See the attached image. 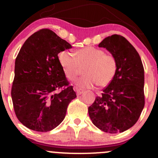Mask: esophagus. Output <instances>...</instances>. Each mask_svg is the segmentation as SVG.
Masks as SVG:
<instances>
[{
    "mask_svg": "<svg viewBox=\"0 0 158 158\" xmlns=\"http://www.w3.org/2000/svg\"><path fill=\"white\" fill-rule=\"evenodd\" d=\"M73 90H75L76 92H77V95H81V94L83 93V90H81V89H80V88H77V87H74V88H73Z\"/></svg>",
    "mask_w": 158,
    "mask_h": 158,
    "instance_id": "1",
    "label": "esophagus"
}]
</instances>
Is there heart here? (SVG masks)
Segmentation results:
<instances>
[{
    "label": "heart",
    "instance_id": "b5f03b06",
    "mask_svg": "<svg viewBox=\"0 0 158 158\" xmlns=\"http://www.w3.org/2000/svg\"><path fill=\"white\" fill-rule=\"evenodd\" d=\"M59 64L70 80H74L82 72L85 75L77 81L78 86L90 88L96 84L104 87L114 79L117 71V58L101 48L85 47L79 49L75 55L61 51L58 56Z\"/></svg>",
    "mask_w": 158,
    "mask_h": 158
}]
</instances>
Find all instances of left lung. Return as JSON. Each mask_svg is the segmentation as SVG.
I'll return each instance as SVG.
<instances>
[{
    "label": "left lung",
    "mask_w": 158,
    "mask_h": 158,
    "mask_svg": "<svg viewBox=\"0 0 158 158\" xmlns=\"http://www.w3.org/2000/svg\"><path fill=\"white\" fill-rule=\"evenodd\" d=\"M99 47L117 58L118 67L113 80L88 108V114L102 131L123 132L137 122L144 108V68L136 49L122 35L108 36Z\"/></svg>",
    "instance_id": "left-lung-1"
}]
</instances>
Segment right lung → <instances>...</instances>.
Returning <instances> with one entry per match:
<instances>
[{
  "instance_id": "1",
  "label": "right lung",
  "mask_w": 158,
  "mask_h": 158,
  "mask_svg": "<svg viewBox=\"0 0 158 158\" xmlns=\"http://www.w3.org/2000/svg\"><path fill=\"white\" fill-rule=\"evenodd\" d=\"M72 46L49 29L26 40L15 59L11 96L17 118L35 131L47 132L64 119L69 103L77 97L58 54ZM60 91L56 93V90Z\"/></svg>"
}]
</instances>
